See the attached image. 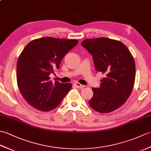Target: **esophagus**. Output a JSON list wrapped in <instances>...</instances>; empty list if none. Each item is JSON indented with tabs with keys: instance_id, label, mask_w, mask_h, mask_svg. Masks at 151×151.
<instances>
[{
	"instance_id": "obj_1",
	"label": "esophagus",
	"mask_w": 151,
	"mask_h": 151,
	"mask_svg": "<svg viewBox=\"0 0 151 151\" xmlns=\"http://www.w3.org/2000/svg\"><path fill=\"white\" fill-rule=\"evenodd\" d=\"M75 85L76 86V87L78 88H83L84 87V85L80 84L79 82H75Z\"/></svg>"
}]
</instances>
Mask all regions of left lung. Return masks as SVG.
I'll return each instance as SVG.
<instances>
[{"label":"left lung","instance_id":"8db88e82","mask_svg":"<svg viewBox=\"0 0 151 151\" xmlns=\"http://www.w3.org/2000/svg\"><path fill=\"white\" fill-rule=\"evenodd\" d=\"M81 45L91 54L96 70L104 75L100 88H92L89 106L101 114L117 110L132 93L136 76L133 56L124 44L110 38L86 39Z\"/></svg>","mask_w":151,"mask_h":151}]
</instances>
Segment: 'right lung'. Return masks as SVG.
Listing matches in <instances>:
<instances>
[{"mask_svg": "<svg viewBox=\"0 0 151 151\" xmlns=\"http://www.w3.org/2000/svg\"><path fill=\"white\" fill-rule=\"evenodd\" d=\"M76 40L45 37L31 41L17 63V82L21 95L37 110L48 111L58 106L72 88L70 83L50 81L54 68H60L65 54L78 44Z\"/></svg>", "mask_w": 151, "mask_h": 151, "instance_id": "1", "label": "right lung"}]
</instances>
